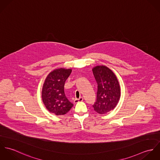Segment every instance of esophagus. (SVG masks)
Wrapping results in <instances>:
<instances>
[{
    "label": "esophagus",
    "mask_w": 160,
    "mask_h": 160,
    "mask_svg": "<svg viewBox=\"0 0 160 160\" xmlns=\"http://www.w3.org/2000/svg\"><path fill=\"white\" fill-rule=\"evenodd\" d=\"M83 100H84L83 97H80V98H76L74 102V103H78V102H80L83 101Z\"/></svg>",
    "instance_id": "1"
}]
</instances>
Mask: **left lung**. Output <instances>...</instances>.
<instances>
[{
  "label": "left lung",
  "mask_w": 160,
  "mask_h": 160,
  "mask_svg": "<svg viewBox=\"0 0 160 160\" xmlns=\"http://www.w3.org/2000/svg\"><path fill=\"white\" fill-rule=\"evenodd\" d=\"M92 72L97 83V100L92 106L97 113L105 114L113 110L119 100V84L114 72L105 66H97Z\"/></svg>",
  "instance_id": "1"
}]
</instances>
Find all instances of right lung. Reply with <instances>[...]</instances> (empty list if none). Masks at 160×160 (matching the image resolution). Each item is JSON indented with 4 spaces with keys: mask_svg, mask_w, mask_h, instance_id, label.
Segmentation results:
<instances>
[{
    "mask_svg": "<svg viewBox=\"0 0 160 160\" xmlns=\"http://www.w3.org/2000/svg\"><path fill=\"white\" fill-rule=\"evenodd\" d=\"M72 70L58 68L51 71L46 78L42 91V98L46 108L56 115H64L72 107L64 92L65 82Z\"/></svg>",
    "mask_w": 160,
    "mask_h": 160,
    "instance_id": "obj_1",
    "label": "right lung"
}]
</instances>
